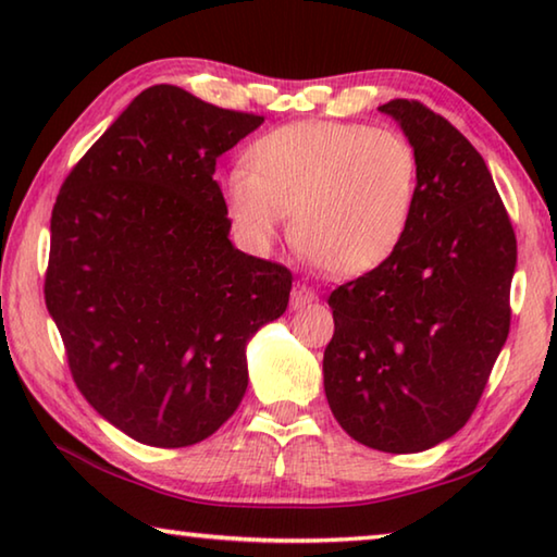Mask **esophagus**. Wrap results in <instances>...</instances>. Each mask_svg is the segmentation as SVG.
Listing matches in <instances>:
<instances>
[{
  "label": "esophagus",
  "mask_w": 557,
  "mask_h": 557,
  "mask_svg": "<svg viewBox=\"0 0 557 557\" xmlns=\"http://www.w3.org/2000/svg\"><path fill=\"white\" fill-rule=\"evenodd\" d=\"M317 299H319L317 292L312 287L301 285V282H297V285L292 287V309H305L309 305H314Z\"/></svg>",
  "instance_id": "34e87169"
}]
</instances>
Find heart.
Instances as JSON below:
<instances>
[{"label":"heart","mask_w":557,"mask_h":557,"mask_svg":"<svg viewBox=\"0 0 557 557\" xmlns=\"http://www.w3.org/2000/svg\"><path fill=\"white\" fill-rule=\"evenodd\" d=\"M420 159L408 137L348 122H295L258 137L221 182L235 238L258 256L289 235L342 277L383 268L408 238Z\"/></svg>","instance_id":"heart-1"}]
</instances>
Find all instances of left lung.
I'll use <instances>...</instances> for the list:
<instances>
[{
	"label": "left lung",
	"instance_id": "8db88e82",
	"mask_svg": "<svg viewBox=\"0 0 557 557\" xmlns=\"http://www.w3.org/2000/svg\"><path fill=\"white\" fill-rule=\"evenodd\" d=\"M420 159L400 250L329 297L324 393L366 447L410 455L467 425L511 326L516 235L482 154L418 100L379 108Z\"/></svg>",
	"mask_w": 557,
	"mask_h": 557
}]
</instances>
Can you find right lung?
Instances as JSON below:
<instances>
[{
	"instance_id": "obj_1",
	"label": "right lung",
	"mask_w": 557,
	"mask_h": 557,
	"mask_svg": "<svg viewBox=\"0 0 557 557\" xmlns=\"http://www.w3.org/2000/svg\"><path fill=\"white\" fill-rule=\"evenodd\" d=\"M262 122L152 86L55 199L46 307L78 391L143 445L213 435L248 388L245 346L287 309L292 272L235 248L213 178Z\"/></svg>"
}]
</instances>
